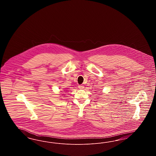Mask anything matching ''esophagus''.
Wrapping results in <instances>:
<instances>
[{
    "label": "esophagus",
    "mask_w": 156,
    "mask_h": 156,
    "mask_svg": "<svg viewBox=\"0 0 156 156\" xmlns=\"http://www.w3.org/2000/svg\"><path fill=\"white\" fill-rule=\"evenodd\" d=\"M78 88L81 89H83V88H84V87H83V85H79V86H78Z\"/></svg>",
    "instance_id": "esophagus-1"
}]
</instances>
